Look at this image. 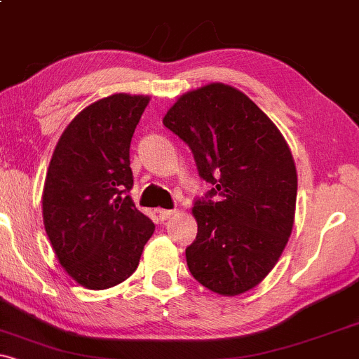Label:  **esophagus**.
<instances>
[{"label":"esophagus","mask_w":359,"mask_h":359,"mask_svg":"<svg viewBox=\"0 0 359 359\" xmlns=\"http://www.w3.org/2000/svg\"><path fill=\"white\" fill-rule=\"evenodd\" d=\"M175 212H177L175 209H160V211H158V216L162 217V219H170V217L174 216Z\"/></svg>","instance_id":"esophagus-1"}]
</instances>
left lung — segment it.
Here are the masks:
<instances>
[{"label": "left lung", "mask_w": 359, "mask_h": 359, "mask_svg": "<svg viewBox=\"0 0 359 359\" xmlns=\"http://www.w3.org/2000/svg\"><path fill=\"white\" fill-rule=\"evenodd\" d=\"M163 125L212 185L194 201L189 270L216 294H243L270 273L292 233L297 172L288 145L248 96L219 82L184 94Z\"/></svg>", "instance_id": "1"}]
</instances>
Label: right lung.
Instances as JSON below:
<instances>
[{"label":"right lung","instance_id":"right-lung-1","mask_svg":"<svg viewBox=\"0 0 359 359\" xmlns=\"http://www.w3.org/2000/svg\"><path fill=\"white\" fill-rule=\"evenodd\" d=\"M148 101L113 94L93 102L65 128L52 155L45 231L60 265L86 288H109L130 277L155 231L130 196V145Z\"/></svg>","mask_w":359,"mask_h":359}]
</instances>
